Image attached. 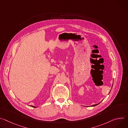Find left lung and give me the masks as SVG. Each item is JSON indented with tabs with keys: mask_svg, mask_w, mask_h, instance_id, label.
Here are the masks:
<instances>
[{
	"mask_svg": "<svg viewBox=\"0 0 128 128\" xmlns=\"http://www.w3.org/2000/svg\"><path fill=\"white\" fill-rule=\"evenodd\" d=\"M98 104H94V105H92V106H96L98 105Z\"/></svg>",
	"mask_w": 128,
	"mask_h": 128,
	"instance_id": "obj_1",
	"label": "left lung"
}]
</instances>
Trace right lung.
Masks as SVG:
<instances>
[{
	"instance_id": "obj_1",
	"label": "right lung",
	"mask_w": 128,
	"mask_h": 128,
	"mask_svg": "<svg viewBox=\"0 0 128 128\" xmlns=\"http://www.w3.org/2000/svg\"><path fill=\"white\" fill-rule=\"evenodd\" d=\"M32 107H34V108H36V107H34V106H32Z\"/></svg>"
}]
</instances>
